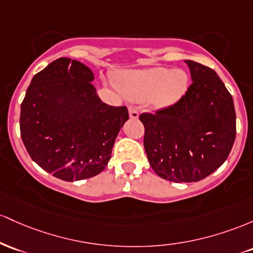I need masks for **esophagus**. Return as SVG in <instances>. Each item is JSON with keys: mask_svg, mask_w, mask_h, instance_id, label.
Masks as SVG:
<instances>
[{"mask_svg": "<svg viewBox=\"0 0 253 253\" xmlns=\"http://www.w3.org/2000/svg\"><path fill=\"white\" fill-rule=\"evenodd\" d=\"M129 115H130V117L134 118V119L138 118V115H140V113H138L137 107L134 106V105H130V106H129Z\"/></svg>", "mask_w": 253, "mask_h": 253, "instance_id": "34e87169", "label": "esophagus"}]
</instances>
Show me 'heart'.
Returning a JSON list of instances; mask_svg holds the SVG:
<instances>
[{
    "label": "heart",
    "instance_id": "obj_1",
    "mask_svg": "<svg viewBox=\"0 0 253 253\" xmlns=\"http://www.w3.org/2000/svg\"><path fill=\"white\" fill-rule=\"evenodd\" d=\"M118 88L130 99H149L155 107H167L183 98L189 87L184 70L150 68L121 74L116 79Z\"/></svg>",
    "mask_w": 253,
    "mask_h": 253
}]
</instances>
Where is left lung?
I'll list each match as a JSON object with an SVG mask.
<instances>
[{
  "mask_svg": "<svg viewBox=\"0 0 253 253\" xmlns=\"http://www.w3.org/2000/svg\"><path fill=\"white\" fill-rule=\"evenodd\" d=\"M192 84L175 104L143 112V146L159 177L177 183L202 180L228 158L237 132L231 93L211 68L185 61Z\"/></svg>",
  "mask_w": 253,
  "mask_h": 253,
  "instance_id": "1",
  "label": "left lung"
}]
</instances>
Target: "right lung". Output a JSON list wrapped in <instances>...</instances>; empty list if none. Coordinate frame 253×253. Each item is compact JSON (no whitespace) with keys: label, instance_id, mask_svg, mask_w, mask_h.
<instances>
[{"label":"right lung","instance_id":"1","mask_svg":"<svg viewBox=\"0 0 253 253\" xmlns=\"http://www.w3.org/2000/svg\"><path fill=\"white\" fill-rule=\"evenodd\" d=\"M81 62L58 58L33 76L21 103L20 132L28 154L56 178L74 181L104 171L126 106L103 103Z\"/></svg>","mask_w":253,"mask_h":253}]
</instances>
